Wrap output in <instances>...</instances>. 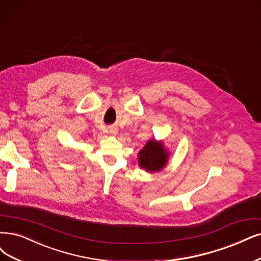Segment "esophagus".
I'll list each match as a JSON object with an SVG mask.
<instances>
[{
	"label": "esophagus",
	"instance_id": "1",
	"mask_svg": "<svg viewBox=\"0 0 261 261\" xmlns=\"http://www.w3.org/2000/svg\"><path fill=\"white\" fill-rule=\"evenodd\" d=\"M117 132H118V130H117V128H115V127L110 129V133L113 134V136H116V134H117Z\"/></svg>",
	"mask_w": 261,
	"mask_h": 261
}]
</instances>
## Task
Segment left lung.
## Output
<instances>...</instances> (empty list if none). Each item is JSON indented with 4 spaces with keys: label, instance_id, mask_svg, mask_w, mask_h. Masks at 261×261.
Here are the masks:
<instances>
[{
    "label": "left lung",
    "instance_id": "left-lung-1",
    "mask_svg": "<svg viewBox=\"0 0 261 261\" xmlns=\"http://www.w3.org/2000/svg\"><path fill=\"white\" fill-rule=\"evenodd\" d=\"M170 159V151L163 141L150 139L138 153V162L141 169L148 173L159 172L165 169Z\"/></svg>",
    "mask_w": 261,
    "mask_h": 261
}]
</instances>
